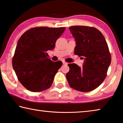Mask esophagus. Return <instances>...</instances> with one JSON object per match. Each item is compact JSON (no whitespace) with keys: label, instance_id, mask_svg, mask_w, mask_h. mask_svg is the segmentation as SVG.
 I'll list each match as a JSON object with an SVG mask.
<instances>
[{"label":"esophagus","instance_id":"obj_1","mask_svg":"<svg viewBox=\"0 0 123 123\" xmlns=\"http://www.w3.org/2000/svg\"><path fill=\"white\" fill-rule=\"evenodd\" d=\"M63 64H68L67 62H64V61L63 62Z\"/></svg>","mask_w":123,"mask_h":123}]
</instances>
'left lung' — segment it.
<instances>
[{
    "instance_id": "left-lung-1",
    "label": "left lung",
    "mask_w": 123,
    "mask_h": 123,
    "mask_svg": "<svg viewBox=\"0 0 123 123\" xmlns=\"http://www.w3.org/2000/svg\"><path fill=\"white\" fill-rule=\"evenodd\" d=\"M69 30L76 46L74 53L83 56L82 67L69 64L66 77L70 86L81 92H90L98 87L105 80L111 63L108 47L101 32L96 28L74 26Z\"/></svg>"
}]
</instances>
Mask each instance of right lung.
Instances as JSON below:
<instances>
[{"mask_svg":"<svg viewBox=\"0 0 123 123\" xmlns=\"http://www.w3.org/2000/svg\"><path fill=\"white\" fill-rule=\"evenodd\" d=\"M65 27H37L26 31L18 39L12 58V67L18 81L31 92L49 88L62 62L47 57Z\"/></svg>","mask_w":123,"mask_h":123,"instance_id":"add662e5","label":"right lung"}]
</instances>
